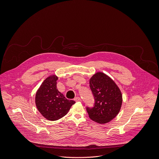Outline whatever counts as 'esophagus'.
Listing matches in <instances>:
<instances>
[{"mask_svg":"<svg viewBox=\"0 0 159 159\" xmlns=\"http://www.w3.org/2000/svg\"><path fill=\"white\" fill-rule=\"evenodd\" d=\"M74 101L76 102H80V101H81V99L79 97H76V98H75Z\"/></svg>","mask_w":159,"mask_h":159,"instance_id":"obj_1","label":"esophagus"}]
</instances>
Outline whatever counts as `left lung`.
<instances>
[{
    "instance_id": "left-lung-1",
    "label": "left lung",
    "mask_w": 159,
    "mask_h": 159,
    "mask_svg": "<svg viewBox=\"0 0 159 159\" xmlns=\"http://www.w3.org/2000/svg\"><path fill=\"white\" fill-rule=\"evenodd\" d=\"M89 87L95 99L94 107L87 108L89 118L101 124L111 121L121 108L123 96L120 89L111 78L102 72L95 73L90 78Z\"/></svg>"
}]
</instances>
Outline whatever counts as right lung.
<instances>
[{"instance_id":"right-lung-1","label":"right lung","mask_w":159,"mask_h":159,"mask_svg":"<svg viewBox=\"0 0 159 159\" xmlns=\"http://www.w3.org/2000/svg\"><path fill=\"white\" fill-rule=\"evenodd\" d=\"M58 77L53 74L48 77L38 89L35 104L38 110L49 121H56L65 116L75 103L67 99L57 88Z\"/></svg>"}]
</instances>
